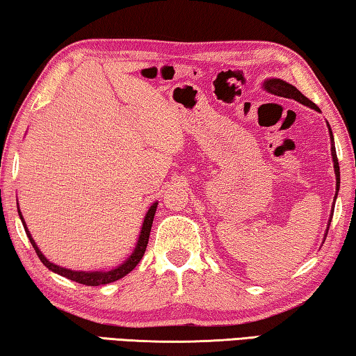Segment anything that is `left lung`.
I'll use <instances>...</instances> for the list:
<instances>
[{"label":"left lung","mask_w":356,"mask_h":356,"mask_svg":"<svg viewBox=\"0 0 356 356\" xmlns=\"http://www.w3.org/2000/svg\"><path fill=\"white\" fill-rule=\"evenodd\" d=\"M263 86H264V89H266L267 92L273 93V95L284 97V98H292V99H296V102H298V103L308 106V108H311V109L321 112V109L317 108V106H316L313 102H311L309 98L305 97L303 93L297 89L296 86L286 83V81H283V79H280V78H269V79L264 81ZM327 127H328V133H330V140H332V158H333V168H334V175H336V194H334V200H333V207H332V216H330L328 223H327L325 238H327V233H328V228H330V222H332V217H333V213H334V202H336V197H338L339 184H341V178H339V162H338V156H336L333 133H332V128H330L328 122H327Z\"/></svg>","instance_id":"obj_1"}]
</instances>
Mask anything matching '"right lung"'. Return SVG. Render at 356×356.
<instances>
[{"mask_svg":"<svg viewBox=\"0 0 356 356\" xmlns=\"http://www.w3.org/2000/svg\"><path fill=\"white\" fill-rule=\"evenodd\" d=\"M156 208H158V202H154L152 207L148 208L145 217H143L140 234H139V238H137L133 253H131L129 257L124 259L120 266H117L115 269H111V270H72V269H67V267H62V266L51 263V261H48L45 254L40 252V248L37 247L35 241L33 239V236H31L29 229L26 227V222H24L23 216L20 213V208H18V216H20L22 223L24 227V232H26V236L29 238L31 244H33L37 257L40 258L43 266H47L49 270L58 273V275H60V277H65L68 280H72V282L87 284V286H99V284H108V283H112V282H117V280L123 278L124 275H128V273L133 270L137 264L140 263L143 253H145V250H147V244H148L149 232H152Z\"/></svg>","mask_w":356,"mask_h":356,"instance_id":"right-lung-1","label":"right lung"}]
</instances>
